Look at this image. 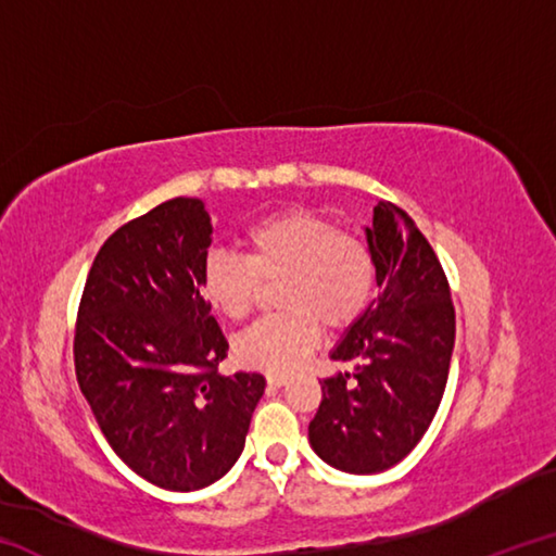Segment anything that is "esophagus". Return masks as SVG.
Wrapping results in <instances>:
<instances>
[{
    "label": "esophagus",
    "instance_id": "34e87169",
    "mask_svg": "<svg viewBox=\"0 0 556 556\" xmlns=\"http://www.w3.org/2000/svg\"><path fill=\"white\" fill-rule=\"evenodd\" d=\"M289 380L287 372H267V382L275 384V388H281Z\"/></svg>",
    "mask_w": 556,
    "mask_h": 556
}]
</instances>
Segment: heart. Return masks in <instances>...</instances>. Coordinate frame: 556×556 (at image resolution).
I'll return each mask as SVG.
<instances>
[{
    "label": "heart",
    "instance_id": "1",
    "mask_svg": "<svg viewBox=\"0 0 556 556\" xmlns=\"http://www.w3.org/2000/svg\"><path fill=\"white\" fill-rule=\"evenodd\" d=\"M244 257L215 248L203 260L201 289L213 308L242 321L260 296L262 281H277L285 314L252 324L235 341L242 363L262 370H294L321 338L351 326L375 291L370 244L306 208H287L242 232Z\"/></svg>",
    "mask_w": 556,
    "mask_h": 556
}]
</instances>
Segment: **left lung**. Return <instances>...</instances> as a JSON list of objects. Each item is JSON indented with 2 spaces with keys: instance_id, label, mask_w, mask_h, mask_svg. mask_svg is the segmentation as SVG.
Masks as SVG:
<instances>
[{
  "instance_id": "1",
  "label": "left lung",
  "mask_w": 556,
  "mask_h": 556,
  "mask_svg": "<svg viewBox=\"0 0 556 556\" xmlns=\"http://www.w3.org/2000/svg\"><path fill=\"white\" fill-rule=\"evenodd\" d=\"M365 235L378 299L331 351L355 368L321 382L308 425L312 448L345 473H380L419 444L444 397L456 338L446 275L409 215L380 201Z\"/></svg>"
}]
</instances>
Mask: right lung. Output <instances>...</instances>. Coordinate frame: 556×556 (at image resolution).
Wrapping results in <instances>:
<instances>
[{
    "instance_id": "right-lung-1",
    "label": "right lung",
    "mask_w": 556,
    "mask_h": 556,
    "mask_svg": "<svg viewBox=\"0 0 556 556\" xmlns=\"http://www.w3.org/2000/svg\"><path fill=\"white\" fill-rule=\"evenodd\" d=\"M213 240L199 199H172L110 235L75 321V375L125 464L166 491H199L242 454L260 372L220 375L228 341L201 267Z\"/></svg>"
}]
</instances>
